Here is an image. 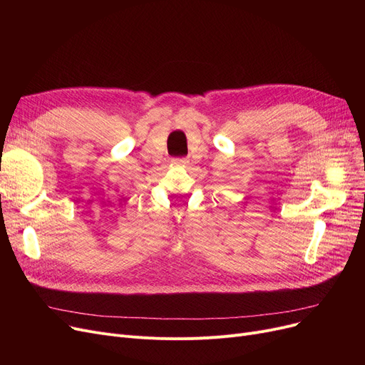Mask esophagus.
Returning <instances> with one entry per match:
<instances>
[{
	"label": "esophagus",
	"instance_id": "obj_1",
	"mask_svg": "<svg viewBox=\"0 0 365 365\" xmlns=\"http://www.w3.org/2000/svg\"><path fill=\"white\" fill-rule=\"evenodd\" d=\"M173 163L182 165V164H186V163H187V160H186V158H183V157H178V158H173Z\"/></svg>",
	"mask_w": 365,
	"mask_h": 365
}]
</instances>
